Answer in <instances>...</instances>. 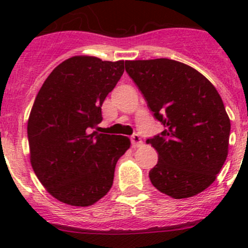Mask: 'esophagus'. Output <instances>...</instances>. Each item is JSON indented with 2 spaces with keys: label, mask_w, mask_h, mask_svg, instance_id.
<instances>
[{
  "label": "esophagus",
  "mask_w": 248,
  "mask_h": 248,
  "mask_svg": "<svg viewBox=\"0 0 248 248\" xmlns=\"http://www.w3.org/2000/svg\"><path fill=\"white\" fill-rule=\"evenodd\" d=\"M131 140H132V146L133 147H139L142 145V140L138 134H134V136L131 138Z\"/></svg>",
  "instance_id": "1"
}]
</instances>
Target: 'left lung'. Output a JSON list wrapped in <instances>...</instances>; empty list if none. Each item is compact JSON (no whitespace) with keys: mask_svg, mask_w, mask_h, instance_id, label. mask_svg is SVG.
<instances>
[{"mask_svg":"<svg viewBox=\"0 0 248 248\" xmlns=\"http://www.w3.org/2000/svg\"><path fill=\"white\" fill-rule=\"evenodd\" d=\"M126 72L164 124L147 139L158 152L151 184L174 199L194 197L216 180L228 156L231 119L221 96L197 69L169 59L126 61Z\"/></svg>","mask_w":248,"mask_h":248,"instance_id":"8db88e82","label":"left lung"}]
</instances>
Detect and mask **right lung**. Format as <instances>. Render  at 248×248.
I'll use <instances>...</instances> for the list:
<instances>
[{
	"label": "right lung",
	"instance_id": "1",
	"mask_svg": "<svg viewBox=\"0 0 248 248\" xmlns=\"http://www.w3.org/2000/svg\"><path fill=\"white\" fill-rule=\"evenodd\" d=\"M124 64L87 55L69 57L36 96L27 121L30 162L47 193L61 202L84 207L103 198L117 161L131 146L127 137L92 132Z\"/></svg>",
	"mask_w": 248,
	"mask_h": 248
}]
</instances>
